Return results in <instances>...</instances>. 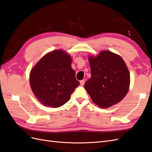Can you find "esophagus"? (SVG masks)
Segmentation results:
<instances>
[{
  "instance_id": "1",
  "label": "esophagus",
  "mask_w": 152,
  "mask_h": 152,
  "mask_svg": "<svg viewBox=\"0 0 152 152\" xmlns=\"http://www.w3.org/2000/svg\"><path fill=\"white\" fill-rule=\"evenodd\" d=\"M85 82H86V80H81L80 81V85H81V86H83V85H84V83H85Z\"/></svg>"
}]
</instances>
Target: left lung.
Segmentation results:
<instances>
[{"label":"left lung","mask_w":152,"mask_h":152,"mask_svg":"<svg viewBox=\"0 0 152 152\" xmlns=\"http://www.w3.org/2000/svg\"><path fill=\"white\" fill-rule=\"evenodd\" d=\"M91 78L84 87L95 104L107 108L121 102L128 93L130 75L121 56L103 50L96 57L89 56Z\"/></svg>","instance_id":"obj_1"}]
</instances>
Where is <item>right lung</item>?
<instances>
[{"label":"right lung","mask_w":152,"mask_h":152,"mask_svg":"<svg viewBox=\"0 0 152 152\" xmlns=\"http://www.w3.org/2000/svg\"><path fill=\"white\" fill-rule=\"evenodd\" d=\"M71 63L65 51L56 50L45 55L31 70L30 86L41 104L56 108L69 101L80 85Z\"/></svg>","instance_id":"obj_1"}]
</instances>
